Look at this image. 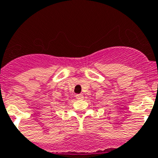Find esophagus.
<instances>
[{
	"label": "esophagus",
	"mask_w": 158,
	"mask_h": 158,
	"mask_svg": "<svg viewBox=\"0 0 158 158\" xmlns=\"http://www.w3.org/2000/svg\"><path fill=\"white\" fill-rule=\"evenodd\" d=\"M75 96H76V98L77 100H82L84 98V96L82 94H77Z\"/></svg>",
	"instance_id": "obj_1"
}]
</instances>
